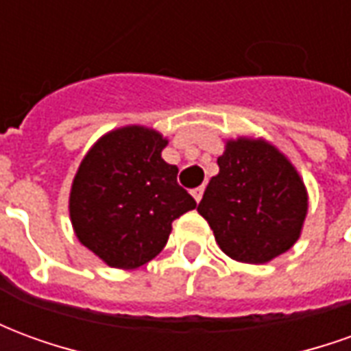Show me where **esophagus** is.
<instances>
[{"label": "esophagus", "instance_id": "1", "mask_svg": "<svg viewBox=\"0 0 351 351\" xmlns=\"http://www.w3.org/2000/svg\"><path fill=\"white\" fill-rule=\"evenodd\" d=\"M203 191H205V188H203V186H199V188H195V190H191V195H193V199H195V201H201V199H203Z\"/></svg>", "mask_w": 351, "mask_h": 351}]
</instances>
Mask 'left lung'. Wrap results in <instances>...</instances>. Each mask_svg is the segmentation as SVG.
<instances>
[{
    "label": "left lung",
    "instance_id": "left-lung-1",
    "mask_svg": "<svg viewBox=\"0 0 351 351\" xmlns=\"http://www.w3.org/2000/svg\"><path fill=\"white\" fill-rule=\"evenodd\" d=\"M218 167L197 213L221 252L261 265L289 250L308 214V191L286 154L263 137L228 138Z\"/></svg>",
    "mask_w": 351,
    "mask_h": 351
}]
</instances>
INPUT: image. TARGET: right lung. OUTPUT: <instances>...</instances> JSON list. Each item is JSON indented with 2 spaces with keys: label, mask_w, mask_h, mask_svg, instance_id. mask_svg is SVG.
Here are the masks:
<instances>
[{
  "label": "right lung",
  "mask_w": 351,
  "mask_h": 351,
  "mask_svg": "<svg viewBox=\"0 0 351 351\" xmlns=\"http://www.w3.org/2000/svg\"><path fill=\"white\" fill-rule=\"evenodd\" d=\"M167 138L146 125L105 133L80 161L69 191V218L82 246L114 269L152 261L173 221L197 203L161 158Z\"/></svg>",
  "instance_id": "right-lung-1"
}]
</instances>
